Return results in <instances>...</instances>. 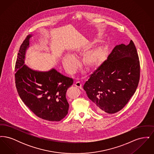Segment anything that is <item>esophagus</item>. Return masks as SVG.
Returning <instances> with one entry per match:
<instances>
[{"label": "esophagus", "instance_id": "esophagus-1", "mask_svg": "<svg viewBox=\"0 0 154 154\" xmlns=\"http://www.w3.org/2000/svg\"><path fill=\"white\" fill-rule=\"evenodd\" d=\"M75 86L77 87H78V88L81 89V88H82V83H81V82H80V81H77V82H76L75 83Z\"/></svg>", "mask_w": 154, "mask_h": 154}]
</instances>
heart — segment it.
<instances>
[{
	"label": "heart",
	"instance_id": "b5f03b06",
	"mask_svg": "<svg viewBox=\"0 0 154 154\" xmlns=\"http://www.w3.org/2000/svg\"><path fill=\"white\" fill-rule=\"evenodd\" d=\"M107 56L106 50L99 47L94 50L87 52L83 59L85 66L89 69H94L101 65ZM63 66L66 71L70 74H73L77 67V62L73 56L66 55L63 60Z\"/></svg>",
	"mask_w": 154,
	"mask_h": 154
}]
</instances>
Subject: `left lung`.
I'll list each match as a JSON object with an SVG mask.
<instances>
[{
  "instance_id": "left-lung-1",
  "label": "left lung",
  "mask_w": 154,
  "mask_h": 154,
  "mask_svg": "<svg viewBox=\"0 0 154 154\" xmlns=\"http://www.w3.org/2000/svg\"><path fill=\"white\" fill-rule=\"evenodd\" d=\"M139 55L133 41L116 45L105 60L89 75L83 88L98 112L114 114L122 110L138 87Z\"/></svg>"
}]
</instances>
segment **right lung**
Segmentation results:
<instances>
[{
	"label": "right lung",
	"mask_w": 154,
	"mask_h": 154,
	"mask_svg": "<svg viewBox=\"0 0 154 154\" xmlns=\"http://www.w3.org/2000/svg\"><path fill=\"white\" fill-rule=\"evenodd\" d=\"M29 35L20 47L15 65V81L22 102L36 116L49 121H60L68 113L69 104L66 94L73 80L52 69L40 72L24 65Z\"/></svg>",
	"instance_id": "add662e5"
}]
</instances>
